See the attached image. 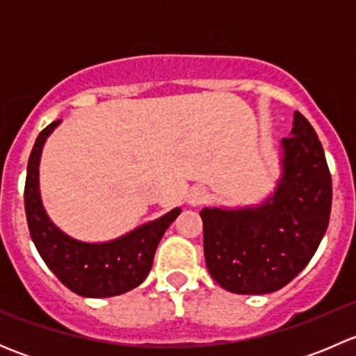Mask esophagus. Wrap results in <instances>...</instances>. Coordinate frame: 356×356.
Masks as SVG:
<instances>
[{
    "instance_id": "34e87169",
    "label": "esophagus",
    "mask_w": 356,
    "mask_h": 356,
    "mask_svg": "<svg viewBox=\"0 0 356 356\" xmlns=\"http://www.w3.org/2000/svg\"><path fill=\"white\" fill-rule=\"evenodd\" d=\"M204 198H207V193H204L203 189H195V191H193L191 195H189L188 201L191 204H200V203H203Z\"/></svg>"
}]
</instances>
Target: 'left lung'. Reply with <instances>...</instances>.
Here are the masks:
<instances>
[{
    "label": "left lung",
    "instance_id": "8db88e82",
    "mask_svg": "<svg viewBox=\"0 0 356 356\" xmlns=\"http://www.w3.org/2000/svg\"><path fill=\"white\" fill-rule=\"evenodd\" d=\"M281 148V179L264 203L200 211L208 272L231 293L284 288L307 267L327 231L331 172L318 136L300 111Z\"/></svg>",
    "mask_w": 356,
    "mask_h": 356
}]
</instances>
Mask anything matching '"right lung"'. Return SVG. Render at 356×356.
<instances>
[{"label": "right lung", "instance_id": "obj_1", "mask_svg": "<svg viewBox=\"0 0 356 356\" xmlns=\"http://www.w3.org/2000/svg\"><path fill=\"white\" fill-rule=\"evenodd\" d=\"M58 124L60 120L51 122L42 129L29 156L24 191L29 232L44 264L68 289L84 298L118 296L145 281L152 270L158 243L179 217L181 208L106 243L77 241L60 231L49 220L39 193L42 146Z\"/></svg>", "mask_w": 356, "mask_h": 356}]
</instances>
